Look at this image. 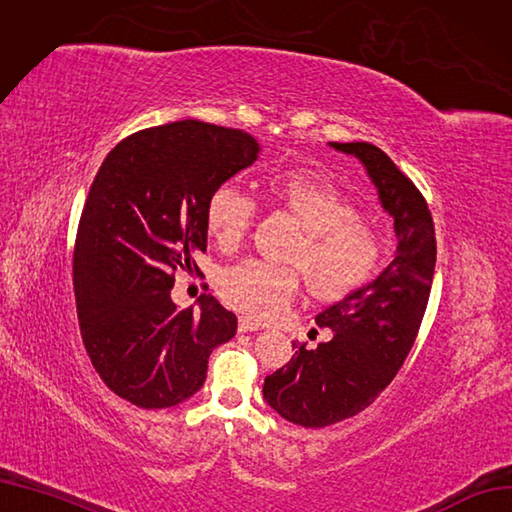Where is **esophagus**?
<instances>
[{
	"instance_id": "esophagus-1",
	"label": "esophagus",
	"mask_w": 512,
	"mask_h": 512,
	"mask_svg": "<svg viewBox=\"0 0 512 512\" xmlns=\"http://www.w3.org/2000/svg\"><path fill=\"white\" fill-rule=\"evenodd\" d=\"M258 330H262V326L250 320V317H241L239 320V332H258Z\"/></svg>"
}]
</instances>
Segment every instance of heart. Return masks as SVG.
<instances>
[{"label":"heart","instance_id":"heart-1","mask_svg":"<svg viewBox=\"0 0 512 512\" xmlns=\"http://www.w3.org/2000/svg\"><path fill=\"white\" fill-rule=\"evenodd\" d=\"M273 197L301 222L303 239L290 260L303 269L307 286L322 301H337L375 275L381 262L377 237L360 224V211L324 173L281 169L269 180ZM256 201L235 184H220L207 201L205 220L220 248L233 250L250 233ZM220 292L228 305L258 320L279 315L298 294L296 269L245 260L226 269Z\"/></svg>","mask_w":512,"mask_h":512}]
</instances>
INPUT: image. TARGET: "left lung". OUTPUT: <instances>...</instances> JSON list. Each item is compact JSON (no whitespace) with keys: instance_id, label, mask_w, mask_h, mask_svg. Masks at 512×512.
Masks as SVG:
<instances>
[{"instance_id":"8db88e82","label":"left lung","mask_w":512,"mask_h":512,"mask_svg":"<svg viewBox=\"0 0 512 512\" xmlns=\"http://www.w3.org/2000/svg\"><path fill=\"white\" fill-rule=\"evenodd\" d=\"M364 165L385 214L394 220L396 252L370 284L330 305L315 324L332 337L264 379L262 396L292 424L324 428L354 417L385 390L407 360L424 320L436 267L434 222L426 199L390 156L373 144L328 142Z\"/></svg>"}]
</instances>
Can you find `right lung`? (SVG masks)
<instances>
[{
	"label": "right lung",
	"instance_id": "obj_1",
	"mask_svg": "<svg viewBox=\"0 0 512 512\" xmlns=\"http://www.w3.org/2000/svg\"><path fill=\"white\" fill-rule=\"evenodd\" d=\"M258 154L245 131L169 122L122 139L88 192L74 250L82 341L103 383L139 409L195 396L211 351L235 337V313L214 296L195 313L171 288L207 248L211 192Z\"/></svg>",
	"mask_w": 512,
	"mask_h": 512
}]
</instances>
